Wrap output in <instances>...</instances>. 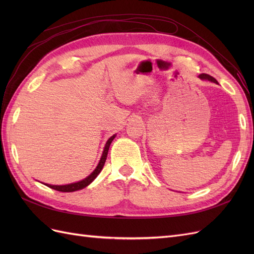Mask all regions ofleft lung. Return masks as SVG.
Returning a JSON list of instances; mask_svg holds the SVG:
<instances>
[{
	"mask_svg": "<svg viewBox=\"0 0 254 254\" xmlns=\"http://www.w3.org/2000/svg\"><path fill=\"white\" fill-rule=\"evenodd\" d=\"M199 78L202 79V80H209V81H213L215 83H218L216 79H215L214 77H212V76L207 75V74H200V75H199Z\"/></svg>",
	"mask_w": 254,
	"mask_h": 254,
	"instance_id": "obj_1",
	"label": "left lung"
}]
</instances>
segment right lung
<instances>
[{"instance_id":"1","label":"right lung","mask_w":254,"mask_h":254,"mask_svg":"<svg viewBox=\"0 0 254 254\" xmlns=\"http://www.w3.org/2000/svg\"><path fill=\"white\" fill-rule=\"evenodd\" d=\"M115 135H117V134H113L111 137H109V140L107 141V143L105 145L104 151H103L102 158H101V160H99V162H98V165L96 166L95 170L91 173V175H89L87 177V178H84L83 180L78 181V182H75V183L65 184V186H52V184H45V186L53 189V190H59V191H67V193H70V191L78 190H81V189H84L86 187H88L89 184L96 178V177L98 176V174L102 172L103 167L105 165V162H106L107 155H108V150H109V147H110V144L113 141Z\"/></svg>"}]
</instances>
